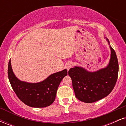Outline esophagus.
<instances>
[{
    "label": "esophagus",
    "instance_id": "obj_1",
    "mask_svg": "<svg viewBox=\"0 0 126 126\" xmlns=\"http://www.w3.org/2000/svg\"><path fill=\"white\" fill-rule=\"evenodd\" d=\"M72 67H73V63H72V62H70V63H69L67 64V66H66V69H67V70H69V69H70V68H72Z\"/></svg>",
    "mask_w": 126,
    "mask_h": 126
}]
</instances>
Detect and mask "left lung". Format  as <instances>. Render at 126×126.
<instances>
[{"mask_svg":"<svg viewBox=\"0 0 126 126\" xmlns=\"http://www.w3.org/2000/svg\"><path fill=\"white\" fill-rule=\"evenodd\" d=\"M111 58L105 68L89 72L82 67L75 66L68 72L71 78L75 96L86 103H91L106 97L115 86L118 74V62L115 52L110 46Z\"/></svg>","mask_w":126,"mask_h":126,"instance_id":"obj_1","label":"left lung"}]
</instances>
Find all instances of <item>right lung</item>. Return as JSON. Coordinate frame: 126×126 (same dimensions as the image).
<instances>
[{"label": "right lung", "instance_id": "add662e5", "mask_svg": "<svg viewBox=\"0 0 126 126\" xmlns=\"http://www.w3.org/2000/svg\"><path fill=\"white\" fill-rule=\"evenodd\" d=\"M8 75L13 90L22 102L31 107L43 108L49 106L54 101L59 85L67 75V71L64 69L53 73L38 83H28L21 81L16 77L10 59Z\"/></svg>", "mask_w": 126, "mask_h": 126}]
</instances>
